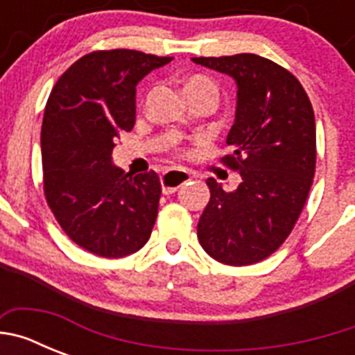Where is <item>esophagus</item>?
Segmentation results:
<instances>
[{"label":"esophagus","mask_w":355,"mask_h":355,"mask_svg":"<svg viewBox=\"0 0 355 355\" xmlns=\"http://www.w3.org/2000/svg\"><path fill=\"white\" fill-rule=\"evenodd\" d=\"M190 172L188 171H181V168H171V171L163 172L159 181H162V188L163 193H172L175 192L181 184H184L187 181H190Z\"/></svg>","instance_id":"esophagus-1"}]
</instances>
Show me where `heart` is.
I'll return each instance as SVG.
<instances>
[{"label":"heart","instance_id":"obj_1","mask_svg":"<svg viewBox=\"0 0 355 355\" xmlns=\"http://www.w3.org/2000/svg\"><path fill=\"white\" fill-rule=\"evenodd\" d=\"M196 87H208V89H213V85L209 83V80H206V78H202V76H193V78H190L187 83H184V89H196Z\"/></svg>","mask_w":355,"mask_h":355}]
</instances>
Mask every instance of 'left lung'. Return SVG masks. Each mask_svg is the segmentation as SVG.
I'll list each match as a JSON object with an SVG mask.
<instances>
[{
	"label": "left lung",
	"instance_id": "left-lung-1",
	"mask_svg": "<svg viewBox=\"0 0 355 355\" xmlns=\"http://www.w3.org/2000/svg\"><path fill=\"white\" fill-rule=\"evenodd\" d=\"M236 83V115L227 133L240 172L236 190L213 178L209 202L197 224L206 252L224 265H252L281 247L299 218L313 184L316 128L313 106L299 80L252 53L192 58Z\"/></svg>",
	"mask_w": 355,
	"mask_h": 355
}]
</instances>
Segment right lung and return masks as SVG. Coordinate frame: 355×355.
Masks as SVG:
<instances>
[{"instance_id": "1", "label": "right lung", "mask_w": 355, "mask_h": 355, "mask_svg": "<svg viewBox=\"0 0 355 355\" xmlns=\"http://www.w3.org/2000/svg\"><path fill=\"white\" fill-rule=\"evenodd\" d=\"M171 56L133 49L94 51L60 76L44 112V193L69 238L101 258H124L149 240L162 184L156 172L131 178L112 150L137 114V85Z\"/></svg>"}]
</instances>
